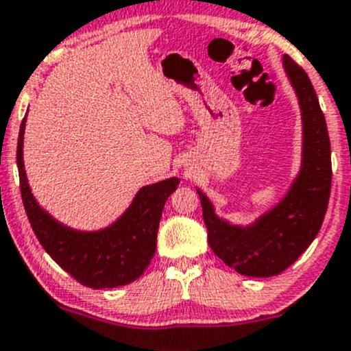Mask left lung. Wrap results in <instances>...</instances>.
Instances as JSON below:
<instances>
[{
  "instance_id": "1",
  "label": "left lung",
  "mask_w": 351,
  "mask_h": 351,
  "mask_svg": "<svg viewBox=\"0 0 351 351\" xmlns=\"http://www.w3.org/2000/svg\"><path fill=\"white\" fill-rule=\"evenodd\" d=\"M284 69L302 117L301 171L291 189L270 211L248 226L218 218L215 206L197 189L208 243L228 267L248 277L284 272L313 243L323 225L331 193V147L326 120L304 69L284 56Z\"/></svg>"
}]
</instances>
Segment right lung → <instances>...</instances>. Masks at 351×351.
Returning <instances> with one entry per match:
<instances>
[{
	"instance_id": "add662e5",
	"label": "right lung",
	"mask_w": 351,
	"mask_h": 351,
	"mask_svg": "<svg viewBox=\"0 0 351 351\" xmlns=\"http://www.w3.org/2000/svg\"><path fill=\"white\" fill-rule=\"evenodd\" d=\"M23 118L16 147L21 199L30 225L45 252L77 282L91 289H110L138 279L157 248V231L165 201L179 186V179L143 186L132 204L108 228L77 231L53 219L32 194L23 164Z\"/></svg>"
}]
</instances>
